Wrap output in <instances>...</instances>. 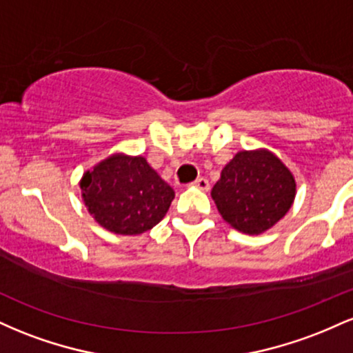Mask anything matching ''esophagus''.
<instances>
[{
  "label": "esophagus",
  "mask_w": 353,
  "mask_h": 353,
  "mask_svg": "<svg viewBox=\"0 0 353 353\" xmlns=\"http://www.w3.org/2000/svg\"><path fill=\"white\" fill-rule=\"evenodd\" d=\"M192 185H194V188L201 189V190H209V188H210L209 181L205 179V177H197V179L192 182Z\"/></svg>",
  "instance_id": "34e87169"
}]
</instances>
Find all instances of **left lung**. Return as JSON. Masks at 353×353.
Wrapping results in <instances>:
<instances>
[{
    "label": "left lung",
    "mask_w": 353,
    "mask_h": 353,
    "mask_svg": "<svg viewBox=\"0 0 353 353\" xmlns=\"http://www.w3.org/2000/svg\"><path fill=\"white\" fill-rule=\"evenodd\" d=\"M297 182L292 171L265 148L239 151L210 190L222 219L239 232L259 236L292 208Z\"/></svg>",
    "instance_id": "obj_1"
}]
</instances>
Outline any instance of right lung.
Here are the masks:
<instances>
[{"mask_svg":"<svg viewBox=\"0 0 353 353\" xmlns=\"http://www.w3.org/2000/svg\"><path fill=\"white\" fill-rule=\"evenodd\" d=\"M81 199L92 219L109 232L137 236L163 221L174 189L145 157L114 152L83 174Z\"/></svg>","mask_w":353,"mask_h":353,"instance_id":"obj_1","label":"right lung"}]
</instances>
